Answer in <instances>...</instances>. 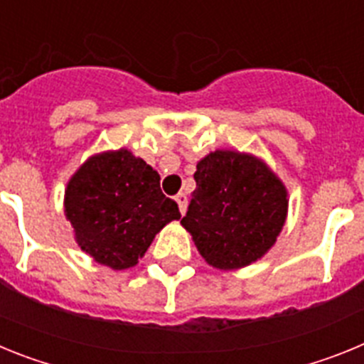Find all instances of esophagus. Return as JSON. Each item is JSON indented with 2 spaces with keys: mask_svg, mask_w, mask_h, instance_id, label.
I'll return each instance as SVG.
<instances>
[{
  "mask_svg": "<svg viewBox=\"0 0 364 364\" xmlns=\"http://www.w3.org/2000/svg\"><path fill=\"white\" fill-rule=\"evenodd\" d=\"M175 200H176V204H178L180 213L184 215L186 213V205H188V198H186L184 193H178V195L175 197Z\"/></svg>",
  "mask_w": 364,
  "mask_h": 364,
  "instance_id": "34e87169",
  "label": "esophagus"
}]
</instances>
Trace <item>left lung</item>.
<instances>
[{
	"label": "left lung",
	"instance_id": "obj_1",
	"mask_svg": "<svg viewBox=\"0 0 364 364\" xmlns=\"http://www.w3.org/2000/svg\"><path fill=\"white\" fill-rule=\"evenodd\" d=\"M182 226L208 264L235 269L252 264L277 240L284 226L286 189L250 154L215 151L197 164Z\"/></svg>",
	"mask_w": 364,
	"mask_h": 364
}]
</instances>
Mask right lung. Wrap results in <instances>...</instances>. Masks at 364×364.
Segmentation results:
<instances>
[{"label": "right lung", "instance_id": "obj_1", "mask_svg": "<svg viewBox=\"0 0 364 364\" xmlns=\"http://www.w3.org/2000/svg\"><path fill=\"white\" fill-rule=\"evenodd\" d=\"M65 215L83 252L112 269L136 264L154 235L180 218L159 173L127 149L96 154L80 167L67 186Z\"/></svg>", "mask_w": 364, "mask_h": 364}]
</instances>
